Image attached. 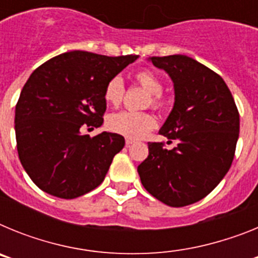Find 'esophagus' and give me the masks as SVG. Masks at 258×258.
<instances>
[{
	"instance_id": "obj_1",
	"label": "esophagus",
	"mask_w": 258,
	"mask_h": 258,
	"mask_svg": "<svg viewBox=\"0 0 258 258\" xmlns=\"http://www.w3.org/2000/svg\"><path fill=\"white\" fill-rule=\"evenodd\" d=\"M133 143H134V141L131 140V138H126V140H125V145H126V147H129V146L133 145Z\"/></svg>"
}]
</instances>
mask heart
Segmentation results:
<instances>
[{
	"label": "heart",
	"instance_id": "heart-1",
	"mask_svg": "<svg viewBox=\"0 0 258 258\" xmlns=\"http://www.w3.org/2000/svg\"><path fill=\"white\" fill-rule=\"evenodd\" d=\"M137 84L149 92L146 99V106H151L155 109H161L166 103L163 94V83L156 74L150 70H140L134 74ZM124 80L120 76H113L107 81L104 86L103 97L111 106H118L125 97ZM107 125L113 133L138 140L152 131L156 125V118L154 115L146 111H120V112L109 115Z\"/></svg>",
	"mask_w": 258,
	"mask_h": 258
}]
</instances>
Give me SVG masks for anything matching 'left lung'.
I'll list each match as a JSON object with an SVG mask.
<instances>
[{
    "label": "left lung",
    "mask_w": 258,
    "mask_h": 258,
    "mask_svg": "<svg viewBox=\"0 0 258 258\" xmlns=\"http://www.w3.org/2000/svg\"><path fill=\"white\" fill-rule=\"evenodd\" d=\"M174 83L175 102L160 131L169 143L149 142L138 165L143 187L170 207L206 198L231 166L239 137V111L222 77L186 55L151 56Z\"/></svg>",
    "instance_id": "8db88e82"
}]
</instances>
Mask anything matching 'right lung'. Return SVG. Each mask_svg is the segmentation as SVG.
<instances>
[{
  "instance_id": "obj_1",
  "label": "right lung",
  "mask_w": 258,
  "mask_h": 258,
  "mask_svg": "<svg viewBox=\"0 0 258 258\" xmlns=\"http://www.w3.org/2000/svg\"><path fill=\"white\" fill-rule=\"evenodd\" d=\"M137 58L74 50L33 71L15 107V137L20 163L37 187L75 199L103 182L124 137L103 132L90 138L80 127L101 126L107 81Z\"/></svg>"
}]
</instances>
